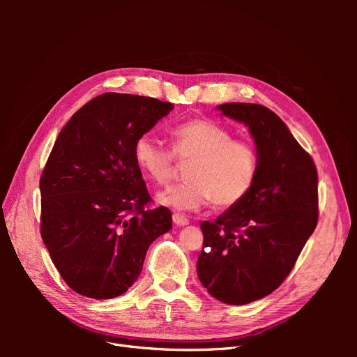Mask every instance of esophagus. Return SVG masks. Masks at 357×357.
<instances>
[{"label":"esophagus","mask_w":357,"mask_h":357,"mask_svg":"<svg viewBox=\"0 0 357 357\" xmlns=\"http://www.w3.org/2000/svg\"><path fill=\"white\" fill-rule=\"evenodd\" d=\"M172 222H174L177 226H186V225H189V219L186 218L185 214H180V213L172 214Z\"/></svg>","instance_id":"1"}]
</instances>
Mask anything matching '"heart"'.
I'll return each instance as SVG.
<instances>
[{
  "instance_id": "1",
  "label": "heart",
  "mask_w": 357,
  "mask_h": 357,
  "mask_svg": "<svg viewBox=\"0 0 357 357\" xmlns=\"http://www.w3.org/2000/svg\"><path fill=\"white\" fill-rule=\"evenodd\" d=\"M172 150L152 135H142L134 144V158L144 174L158 185H167L176 169V156L192 159L188 181L158 195L165 207L192 211L213 201L229 208L252 190L257 176V152L253 143L235 139L228 128L208 119H192L172 129Z\"/></svg>"
}]
</instances>
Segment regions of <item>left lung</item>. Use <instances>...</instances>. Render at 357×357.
I'll return each mask as SVG.
<instances>
[{"label": "left lung", "instance_id": "left-lung-1", "mask_svg": "<svg viewBox=\"0 0 357 357\" xmlns=\"http://www.w3.org/2000/svg\"><path fill=\"white\" fill-rule=\"evenodd\" d=\"M218 110L244 123L257 152L248 195L214 222H202L197 273L208 294L244 305L274 291L317 225V169L286 123L264 105L226 102Z\"/></svg>", "mask_w": 357, "mask_h": 357}]
</instances>
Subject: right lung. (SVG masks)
Masks as SVG:
<instances>
[{
  "label": "right lung",
  "mask_w": 357,
  "mask_h": 357,
  "mask_svg": "<svg viewBox=\"0 0 357 357\" xmlns=\"http://www.w3.org/2000/svg\"><path fill=\"white\" fill-rule=\"evenodd\" d=\"M174 105L107 92L62 128L40 180L41 238L61 277L79 295L112 299L142 273L149 245L172 228L134 158L138 137Z\"/></svg>",
  "instance_id": "right-lung-1"
}]
</instances>
